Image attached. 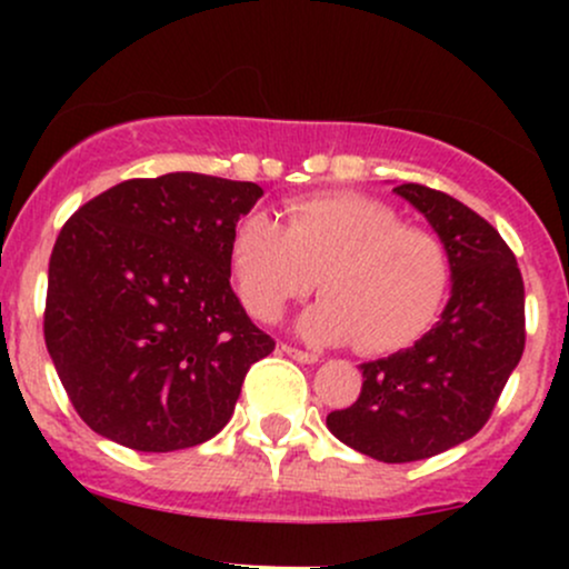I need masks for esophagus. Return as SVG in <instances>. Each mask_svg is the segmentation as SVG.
<instances>
[{
	"label": "esophagus",
	"instance_id": "esophagus-1",
	"mask_svg": "<svg viewBox=\"0 0 569 569\" xmlns=\"http://www.w3.org/2000/svg\"><path fill=\"white\" fill-rule=\"evenodd\" d=\"M280 350H283L286 356L293 358V361H299V363H318V361H321V356H318V352L291 348V345H280Z\"/></svg>",
	"mask_w": 569,
	"mask_h": 569
}]
</instances>
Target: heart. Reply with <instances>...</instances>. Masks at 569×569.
I'll return each mask as SVG.
<instances>
[{
	"instance_id": "1",
	"label": "heart",
	"mask_w": 569,
	"mask_h": 569,
	"mask_svg": "<svg viewBox=\"0 0 569 569\" xmlns=\"http://www.w3.org/2000/svg\"><path fill=\"white\" fill-rule=\"evenodd\" d=\"M230 259L253 318L272 323L312 289L323 297L299 318V335L363 352L407 348L447 297L449 253L433 232L401 224L388 202L356 192L312 194L286 206L283 224L246 213Z\"/></svg>"
}]
</instances>
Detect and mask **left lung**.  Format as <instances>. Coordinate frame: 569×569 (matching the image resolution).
<instances>
[{
  "label": "left lung",
  "instance_id": "8db88e82",
  "mask_svg": "<svg viewBox=\"0 0 569 569\" xmlns=\"http://www.w3.org/2000/svg\"><path fill=\"white\" fill-rule=\"evenodd\" d=\"M449 253L452 293L439 323L407 350L361 363L358 401L326 417L356 452L382 462L441 455L485 428L525 352V280L500 232L460 200L393 187Z\"/></svg>",
  "mask_w": 569,
  "mask_h": 569
}]
</instances>
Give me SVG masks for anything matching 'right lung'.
<instances>
[{"mask_svg": "<svg viewBox=\"0 0 569 569\" xmlns=\"http://www.w3.org/2000/svg\"><path fill=\"white\" fill-rule=\"evenodd\" d=\"M253 181L166 173L84 202L58 234L44 342L71 407L103 439L173 452L230 422L246 371L276 350L230 286Z\"/></svg>", "mask_w": 569, "mask_h": 569, "instance_id": "add662e5", "label": "right lung"}]
</instances>
